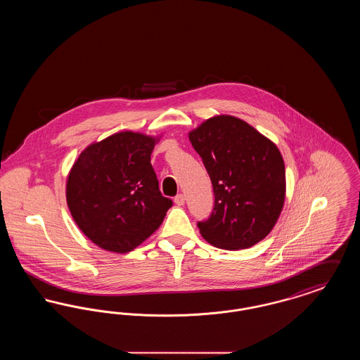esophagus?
Segmentation results:
<instances>
[{
    "label": "esophagus",
    "mask_w": 360,
    "mask_h": 360,
    "mask_svg": "<svg viewBox=\"0 0 360 360\" xmlns=\"http://www.w3.org/2000/svg\"><path fill=\"white\" fill-rule=\"evenodd\" d=\"M174 202H175L178 206L185 205V195H184V194H178V195H175Z\"/></svg>",
    "instance_id": "34e87169"
}]
</instances>
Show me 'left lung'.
Instances as JSON below:
<instances>
[{"mask_svg":"<svg viewBox=\"0 0 360 360\" xmlns=\"http://www.w3.org/2000/svg\"><path fill=\"white\" fill-rule=\"evenodd\" d=\"M210 176L214 206L198 223L202 238L223 250H244L274 228L286 195L285 162L269 137L241 119L219 115L188 132Z\"/></svg>","mask_w":360,"mask_h":360,"instance_id":"8db88e82","label":"left lung"}]
</instances>
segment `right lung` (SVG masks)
<instances>
[{"instance_id":"right-lung-1","label":"right lung","mask_w":360,"mask_h":360,"mask_svg":"<svg viewBox=\"0 0 360 360\" xmlns=\"http://www.w3.org/2000/svg\"><path fill=\"white\" fill-rule=\"evenodd\" d=\"M158 141L140 132H117L89 144L70 170V213L86 238L105 251L135 250L172 206L160 194L151 165Z\"/></svg>"}]
</instances>
